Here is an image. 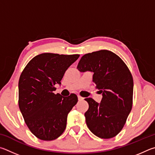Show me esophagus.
I'll return each instance as SVG.
<instances>
[{"mask_svg": "<svg viewBox=\"0 0 155 155\" xmlns=\"http://www.w3.org/2000/svg\"><path fill=\"white\" fill-rule=\"evenodd\" d=\"M78 100H79V101H82V100H84L83 97H82L80 96V95H78Z\"/></svg>", "mask_w": 155, "mask_h": 155, "instance_id": "1", "label": "esophagus"}]
</instances>
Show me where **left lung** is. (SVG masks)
Instances as JSON below:
<instances>
[{
  "label": "left lung",
  "mask_w": 155,
  "mask_h": 155,
  "mask_svg": "<svg viewBox=\"0 0 155 155\" xmlns=\"http://www.w3.org/2000/svg\"><path fill=\"white\" fill-rule=\"evenodd\" d=\"M77 69L93 72V82L103 96L100 104L85 99L89 105L84 114L88 129L103 139L115 137L132 109L134 80L129 68L116 54L104 50L84 54Z\"/></svg>",
  "instance_id": "1"
}]
</instances>
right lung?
Instances as JSON below:
<instances>
[{"label":"right lung","mask_w":155,"mask_h":155,"mask_svg":"<svg viewBox=\"0 0 155 155\" xmlns=\"http://www.w3.org/2000/svg\"><path fill=\"white\" fill-rule=\"evenodd\" d=\"M79 54L43 53L35 56L21 72L18 83V104L32 134L45 141L56 140L64 132L67 115L77 104L78 97L54 94L65 71Z\"/></svg>","instance_id":"obj_1"}]
</instances>
